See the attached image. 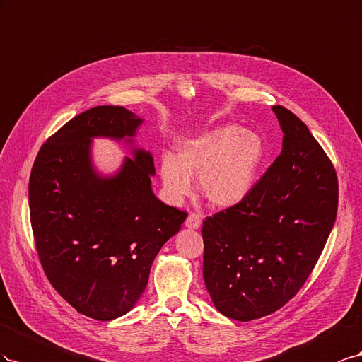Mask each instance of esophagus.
<instances>
[{
    "instance_id": "34e87169",
    "label": "esophagus",
    "mask_w": 362,
    "mask_h": 362,
    "mask_svg": "<svg viewBox=\"0 0 362 362\" xmlns=\"http://www.w3.org/2000/svg\"><path fill=\"white\" fill-rule=\"evenodd\" d=\"M185 226L188 227V229H199V227L202 226V216L199 214H189L187 221H185Z\"/></svg>"
}]
</instances>
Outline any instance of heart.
<instances>
[{"instance_id":"1","label":"heart","mask_w":362,"mask_h":362,"mask_svg":"<svg viewBox=\"0 0 362 362\" xmlns=\"http://www.w3.org/2000/svg\"><path fill=\"white\" fill-rule=\"evenodd\" d=\"M177 156L160 159V179L173 199L188 195L191 175H200L203 197L227 209L245 200L265 158V142L255 132L224 124L177 142Z\"/></svg>"}]
</instances>
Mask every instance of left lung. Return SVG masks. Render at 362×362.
<instances>
[{
  "mask_svg": "<svg viewBox=\"0 0 362 362\" xmlns=\"http://www.w3.org/2000/svg\"><path fill=\"white\" fill-rule=\"evenodd\" d=\"M282 151L245 200L203 221V277L218 311L250 322L277 311L315 267L338 208L332 162L291 110L273 106Z\"/></svg>",
  "mask_w": 362,
  "mask_h": 362,
  "instance_id": "1",
  "label": "left lung"
}]
</instances>
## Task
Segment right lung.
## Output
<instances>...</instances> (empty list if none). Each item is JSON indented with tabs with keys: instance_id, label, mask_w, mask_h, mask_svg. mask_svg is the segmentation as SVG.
I'll list each match as a JSON object with an SVG mask.
<instances>
[{
	"instance_id": "obj_1",
	"label": "right lung",
	"mask_w": 362,
	"mask_h": 362,
	"mask_svg": "<svg viewBox=\"0 0 362 362\" xmlns=\"http://www.w3.org/2000/svg\"><path fill=\"white\" fill-rule=\"evenodd\" d=\"M142 122L122 106L92 107L47 139L30 174V220L48 281L101 322L136 305L154 257L188 215L151 189V153L133 146ZM94 137L126 140L134 158L103 176L91 162Z\"/></svg>"
}]
</instances>
